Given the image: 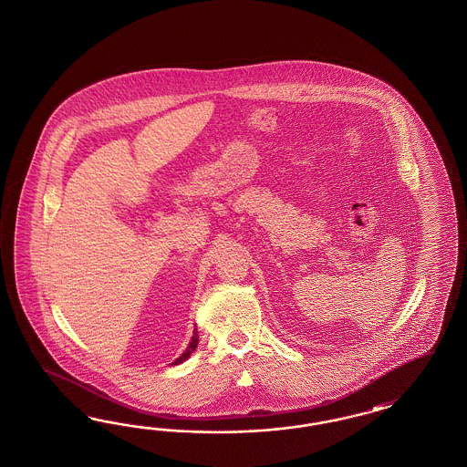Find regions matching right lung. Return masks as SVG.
<instances>
[{"label":"right lung","instance_id":"add662e5","mask_svg":"<svg viewBox=\"0 0 467 467\" xmlns=\"http://www.w3.org/2000/svg\"><path fill=\"white\" fill-rule=\"evenodd\" d=\"M197 344H198V332L197 328L193 330V337H192V340H190V344H188V348H186V351H184L172 365H180V363H183L184 359L186 358H190V354L193 353L195 349H197Z\"/></svg>","mask_w":467,"mask_h":467}]
</instances>
